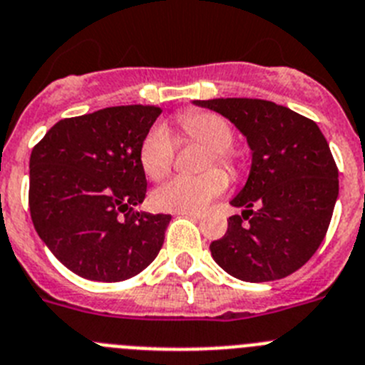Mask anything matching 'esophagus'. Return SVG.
I'll use <instances>...</instances> for the list:
<instances>
[{
	"mask_svg": "<svg viewBox=\"0 0 365 365\" xmlns=\"http://www.w3.org/2000/svg\"><path fill=\"white\" fill-rule=\"evenodd\" d=\"M176 215L187 216V218H192V220L202 218V212H198V211H180V212H176Z\"/></svg>",
	"mask_w": 365,
	"mask_h": 365,
	"instance_id": "esophagus-1",
	"label": "esophagus"
}]
</instances>
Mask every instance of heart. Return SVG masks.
<instances>
[{"instance_id": "obj_1", "label": "heart", "mask_w": 365, "mask_h": 365, "mask_svg": "<svg viewBox=\"0 0 365 365\" xmlns=\"http://www.w3.org/2000/svg\"><path fill=\"white\" fill-rule=\"evenodd\" d=\"M180 129L187 140L202 143L209 149L205 169L220 165L227 170L236 169L231 153L232 129L225 118L207 110H185L178 116ZM176 143L163 123H156L147 130L140 143V165L150 180L167 175L175 160ZM227 189V178L218 169L207 170L200 176H175L153 190L150 202L160 211H196Z\"/></svg>"}]
</instances>
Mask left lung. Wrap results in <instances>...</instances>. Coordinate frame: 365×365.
Listing matches in <instances>:
<instances>
[{
    "instance_id": "1",
    "label": "left lung",
    "mask_w": 365,
    "mask_h": 365,
    "mask_svg": "<svg viewBox=\"0 0 365 365\" xmlns=\"http://www.w3.org/2000/svg\"><path fill=\"white\" fill-rule=\"evenodd\" d=\"M227 118L251 149L247 182L231 200L242 215L211 244L216 264L244 282L293 274L320 247L338 198V169L314 121L265 100L192 101Z\"/></svg>"
}]
</instances>
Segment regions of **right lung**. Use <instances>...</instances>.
I'll return each instance as SVG.
<instances>
[{"mask_svg":"<svg viewBox=\"0 0 365 365\" xmlns=\"http://www.w3.org/2000/svg\"><path fill=\"white\" fill-rule=\"evenodd\" d=\"M160 114L156 105H127L67 118L32 149V223L78 277L127 280L158 256L170 215L134 207L147 192L140 143Z\"/></svg>","mask_w":365,"mask_h":365,"instance_id":"add662e5","label":"right lung"}]
</instances>
